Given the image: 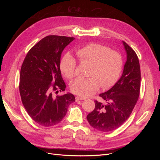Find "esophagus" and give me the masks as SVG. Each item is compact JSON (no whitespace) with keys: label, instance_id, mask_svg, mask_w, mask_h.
I'll return each instance as SVG.
<instances>
[{"label":"esophagus","instance_id":"obj_1","mask_svg":"<svg viewBox=\"0 0 160 160\" xmlns=\"http://www.w3.org/2000/svg\"><path fill=\"white\" fill-rule=\"evenodd\" d=\"M84 99H85L84 98H83V97H78V96L76 97V101H78V100H84Z\"/></svg>","mask_w":160,"mask_h":160}]
</instances>
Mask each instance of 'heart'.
Returning a JSON list of instances; mask_svg holds the SVG:
<instances>
[{
    "label": "heart",
    "mask_w": 160,
    "mask_h": 160,
    "mask_svg": "<svg viewBox=\"0 0 160 160\" xmlns=\"http://www.w3.org/2000/svg\"><path fill=\"white\" fill-rule=\"evenodd\" d=\"M76 54L80 63H88V78H78L70 86L73 93L88 97L95 93L100 86L108 88L118 79L123 65L120 53L108 47L90 43L78 48ZM60 70L64 77L72 79L75 74L77 61L70 54L66 53L60 61Z\"/></svg>",
    "instance_id": "obj_1"
}]
</instances>
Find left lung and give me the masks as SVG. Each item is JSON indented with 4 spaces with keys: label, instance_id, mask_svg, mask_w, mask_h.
Segmentation results:
<instances>
[{
    "label": "left lung",
    "instance_id": "8db88e82",
    "mask_svg": "<svg viewBox=\"0 0 160 160\" xmlns=\"http://www.w3.org/2000/svg\"><path fill=\"white\" fill-rule=\"evenodd\" d=\"M122 43L127 59L121 77L110 89L99 95L105 103L95 100L94 110L87 116L91 127L100 132H110L123 124L129 118L139 96V59L127 43L124 41Z\"/></svg>",
    "mask_w": 160,
    "mask_h": 160
}]
</instances>
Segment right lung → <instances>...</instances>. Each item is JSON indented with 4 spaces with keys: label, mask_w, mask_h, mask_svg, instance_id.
I'll use <instances>...</instances> for the list:
<instances>
[{
    "label": "right lung",
    "mask_w": 160,
    "mask_h": 160,
    "mask_svg": "<svg viewBox=\"0 0 160 160\" xmlns=\"http://www.w3.org/2000/svg\"><path fill=\"white\" fill-rule=\"evenodd\" d=\"M74 38L48 36L29 50L21 66L19 92L22 104L31 118L49 127L62 121L69 106L75 102L71 93L55 96L64 91L60 58L63 49Z\"/></svg>",
    "instance_id": "obj_1"
}]
</instances>
